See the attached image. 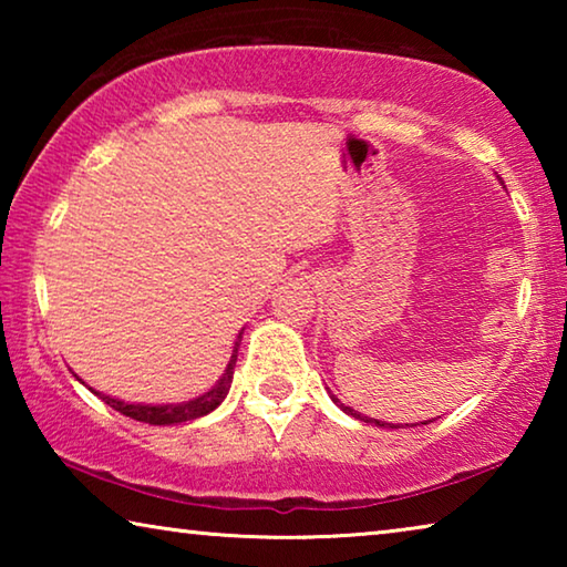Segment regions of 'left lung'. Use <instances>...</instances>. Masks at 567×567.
I'll list each match as a JSON object with an SVG mask.
<instances>
[{
	"mask_svg": "<svg viewBox=\"0 0 567 567\" xmlns=\"http://www.w3.org/2000/svg\"><path fill=\"white\" fill-rule=\"evenodd\" d=\"M332 398V402H334V405H338L340 410H344V412H348V415H352V417H358V420H362V422H375V425H380V427H388L390 425V422H382V420H372V417H364V415H360V412L358 410H352V408H348V405H344V402H340L338 398H334V395H330ZM427 422H433V420H425V422H422V425H427ZM392 427V425H390Z\"/></svg>",
	"mask_w": 567,
	"mask_h": 567,
	"instance_id": "1",
	"label": "left lung"
}]
</instances>
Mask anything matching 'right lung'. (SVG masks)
<instances>
[{"instance_id": "right-lung-1", "label": "right lung", "mask_w": 567, "mask_h": 567, "mask_svg": "<svg viewBox=\"0 0 567 567\" xmlns=\"http://www.w3.org/2000/svg\"><path fill=\"white\" fill-rule=\"evenodd\" d=\"M239 342H243V332L237 334L235 348H233V354H229V362H227V368L223 372V378H219L207 392H203V395L192 398L187 402H172V405H145V402H124L120 398H112V395H104V392L92 390L90 385L87 388L100 400L107 402L110 408L122 412V415H127L132 420H140V422H147V425H175V422H187V420L205 417L213 410H217L219 402L227 398L229 385H233V372H235Z\"/></svg>"}]
</instances>
